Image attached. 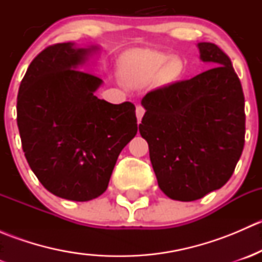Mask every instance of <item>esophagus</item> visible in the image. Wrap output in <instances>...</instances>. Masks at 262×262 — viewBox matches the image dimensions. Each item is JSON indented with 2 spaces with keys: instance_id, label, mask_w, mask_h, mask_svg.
I'll list each match as a JSON object with an SVG mask.
<instances>
[{
  "instance_id": "obj_1",
  "label": "esophagus",
  "mask_w": 262,
  "mask_h": 262,
  "mask_svg": "<svg viewBox=\"0 0 262 262\" xmlns=\"http://www.w3.org/2000/svg\"><path fill=\"white\" fill-rule=\"evenodd\" d=\"M144 113H146V109H144L143 106H141V105H138L136 109V114H137V119H138V123H141L142 118H143Z\"/></svg>"
}]
</instances>
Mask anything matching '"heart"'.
<instances>
[{"instance_id": "b5f03b06", "label": "heart", "mask_w": 262, "mask_h": 262, "mask_svg": "<svg viewBox=\"0 0 262 262\" xmlns=\"http://www.w3.org/2000/svg\"><path fill=\"white\" fill-rule=\"evenodd\" d=\"M167 55L153 50H134L121 59V72L126 82L143 84L157 76L160 83H172L180 77L182 63L178 58L167 60Z\"/></svg>"}]
</instances>
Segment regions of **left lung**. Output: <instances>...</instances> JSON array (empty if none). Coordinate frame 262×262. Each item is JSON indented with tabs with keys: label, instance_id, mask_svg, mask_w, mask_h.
Segmentation results:
<instances>
[{
	"label": "left lung",
	"instance_id": "left-lung-1",
	"mask_svg": "<svg viewBox=\"0 0 262 262\" xmlns=\"http://www.w3.org/2000/svg\"><path fill=\"white\" fill-rule=\"evenodd\" d=\"M214 67L190 80L148 92L139 124L158 186L168 198L192 202L221 189L245 146V96L231 59L218 46L199 43Z\"/></svg>",
	"mask_w": 262,
	"mask_h": 262
}]
</instances>
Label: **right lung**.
Instances as JSON below:
<instances>
[{
    "label": "right lung",
    "instance_id": "obj_1",
    "mask_svg": "<svg viewBox=\"0 0 262 262\" xmlns=\"http://www.w3.org/2000/svg\"><path fill=\"white\" fill-rule=\"evenodd\" d=\"M91 49L58 43L29 66L17 95V126L29 166L52 194L100 196L121 149L138 132L136 106L94 95L101 78L78 70Z\"/></svg>",
    "mask_w": 262,
    "mask_h": 262
}]
</instances>
